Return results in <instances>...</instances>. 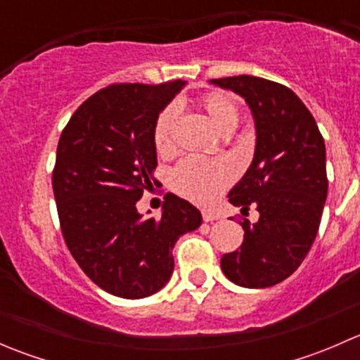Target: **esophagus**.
Segmentation results:
<instances>
[{
    "label": "esophagus",
    "instance_id": "obj_1",
    "mask_svg": "<svg viewBox=\"0 0 360 360\" xmlns=\"http://www.w3.org/2000/svg\"><path fill=\"white\" fill-rule=\"evenodd\" d=\"M202 217H203V221H207V223H209V221L219 219V214H216L214 210H202Z\"/></svg>",
    "mask_w": 360,
    "mask_h": 360
}]
</instances>
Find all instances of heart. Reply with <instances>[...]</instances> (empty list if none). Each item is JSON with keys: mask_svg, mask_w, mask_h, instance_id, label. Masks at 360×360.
<instances>
[{"mask_svg": "<svg viewBox=\"0 0 360 360\" xmlns=\"http://www.w3.org/2000/svg\"><path fill=\"white\" fill-rule=\"evenodd\" d=\"M200 106L207 111L214 125L223 132H231L240 118V106L231 94L212 90L200 97ZM177 122V108L165 106L158 112L153 125V143L160 155H167L174 148V127ZM233 179V170L226 162L188 157L181 160L170 172V184L177 193L197 203H209Z\"/></svg>", "mask_w": 360, "mask_h": 360, "instance_id": "obj_1", "label": "heart"}]
</instances>
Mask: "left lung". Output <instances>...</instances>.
<instances>
[{
  "label": "left lung",
  "instance_id": "obj_1",
  "mask_svg": "<svg viewBox=\"0 0 360 360\" xmlns=\"http://www.w3.org/2000/svg\"><path fill=\"white\" fill-rule=\"evenodd\" d=\"M248 101L256 122V151L228 200L256 207L244 219L240 249L223 254L221 270L242 288H271L296 271L317 237L328 197L324 137L303 101L277 82L257 76L212 79Z\"/></svg>",
  "mask_w": 360,
  "mask_h": 360
}]
</instances>
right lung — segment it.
<instances>
[{"instance_id": "obj_1", "label": "right lung", "mask_w": 360, "mask_h": 360, "mask_svg": "<svg viewBox=\"0 0 360 360\" xmlns=\"http://www.w3.org/2000/svg\"><path fill=\"white\" fill-rule=\"evenodd\" d=\"M183 85L101 89L72 112L57 144L52 186L64 242L94 284L127 300L169 282L174 244L202 223L200 210L174 193L158 219L136 209L157 169L155 120Z\"/></svg>"}]
</instances>
